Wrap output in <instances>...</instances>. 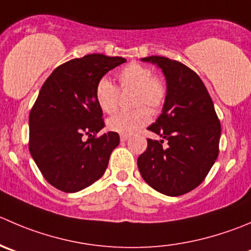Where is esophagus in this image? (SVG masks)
Segmentation results:
<instances>
[{
	"label": "esophagus",
	"mask_w": 251,
	"mask_h": 251,
	"mask_svg": "<svg viewBox=\"0 0 251 251\" xmlns=\"http://www.w3.org/2000/svg\"><path fill=\"white\" fill-rule=\"evenodd\" d=\"M128 137H130V136H128V135H120V140L123 141V142H125V141L127 140Z\"/></svg>",
	"instance_id": "34e87169"
}]
</instances>
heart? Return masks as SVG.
Returning <instances> with one entry per match:
<instances>
[{"label":"heart","mask_w":251,"mask_h":251,"mask_svg":"<svg viewBox=\"0 0 251 251\" xmlns=\"http://www.w3.org/2000/svg\"><path fill=\"white\" fill-rule=\"evenodd\" d=\"M123 91H133L131 111H123L108 120V128L120 135H131L151 121V111L159 113L168 97V84L162 76L153 75L150 67L132 62L116 74ZM96 101L106 114H113L119 105V89L108 78L99 79L96 86Z\"/></svg>","instance_id":"heart-1"}]
</instances>
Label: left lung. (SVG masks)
Returning <instances> with one entry per match:
<instances>
[{"label": "left lung", "instance_id": "obj_1", "mask_svg": "<svg viewBox=\"0 0 251 251\" xmlns=\"http://www.w3.org/2000/svg\"><path fill=\"white\" fill-rule=\"evenodd\" d=\"M142 61L162 69L168 97L163 113L147 128L162 140L148 138L147 150L137 159L138 169L158 193L184 195L205 180L217 159L220 119L207 88L195 71L164 56H148Z\"/></svg>", "mask_w": 251, "mask_h": 251}]
</instances>
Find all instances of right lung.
<instances>
[{"mask_svg": "<svg viewBox=\"0 0 251 251\" xmlns=\"http://www.w3.org/2000/svg\"><path fill=\"white\" fill-rule=\"evenodd\" d=\"M120 56L89 53L60 65L46 78L29 114V151L49 184L77 193L103 176L119 133L105 126L96 86Z\"/></svg>", "mask_w": 251, "mask_h": 251, "instance_id": "right-lung-1", "label": "right lung"}]
</instances>
